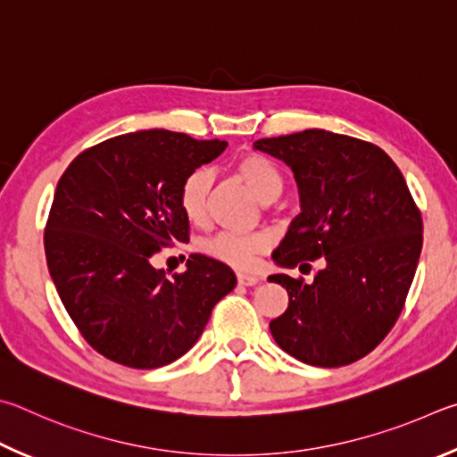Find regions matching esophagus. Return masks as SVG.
Returning <instances> with one entry per match:
<instances>
[{
    "label": "esophagus",
    "instance_id": "34e87169",
    "mask_svg": "<svg viewBox=\"0 0 457 457\" xmlns=\"http://www.w3.org/2000/svg\"><path fill=\"white\" fill-rule=\"evenodd\" d=\"M237 278H238V283L245 285V287H253V285L261 283V277L259 275H251V273H238Z\"/></svg>",
    "mask_w": 457,
    "mask_h": 457
}]
</instances>
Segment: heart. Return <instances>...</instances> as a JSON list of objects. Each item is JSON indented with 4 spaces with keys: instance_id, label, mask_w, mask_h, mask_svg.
Returning a JSON list of instances; mask_svg holds the SVG:
<instances>
[{
    "instance_id": "b5f03b06",
    "label": "heart",
    "mask_w": 457,
    "mask_h": 457,
    "mask_svg": "<svg viewBox=\"0 0 457 457\" xmlns=\"http://www.w3.org/2000/svg\"><path fill=\"white\" fill-rule=\"evenodd\" d=\"M241 179L246 182L262 203L277 198L283 190V176L269 158L261 154H246L237 166ZM212 187V172L208 168H198L184 179L179 195L180 211L190 222H203L206 219L208 195ZM269 246V238L261 233H233L222 230L204 245L208 254L233 267L246 269L254 262V257Z\"/></svg>"
}]
</instances>
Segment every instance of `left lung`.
Instances as JSON below:
<instances>
[{"instance_id":"8db88e82","label":"left lung","mask_w":457,"mask_h":457,"mask_svg":"<svg viewBox=\"0 0 457 457\" xmlns=\"http://www.w3.org/2000/svg\"><path fill=\"white\" fill-rule=\"evenodd\" d=\"M253 146L283 160L299 187L301 212L273 261L285 269L325 262L309 285L269 277L289 293L270 335L307 365L353 363L402 313L423 245L420 208L394 160L371 142L313 128Z\"/></svg>"}]
</instances>
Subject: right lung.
Here are the masks:
<instances>
[{"instance_id": "1", "label": "right lung", "mask_w": 457, "mask_h": 457, "mask_svg": "<svg viewBox=\"0 0 457 457\" xmlns=\"http://www.w3.org/2000/svg\"><path fill=\"white\" fill-rule=\"evenodd\" d=\"M224 148L154 128L96 144L62 174L44 233L47 269L82 337L112 361H176L235 289L233 269L204 254L170 278L150 265L162 246L188 241L180 187Z\"/></svg>"}]
</instances>
